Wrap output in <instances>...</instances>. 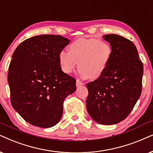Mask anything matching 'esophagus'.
Segmentation results:
<instances>
[{
    "label": "esophagus",
    "instance_id": "1",
    "mask_svg": "<svg viewBox=\"0 0 153 153\" xmlns=\"http://www.w3.org/2000/svg\"><path fill=\"white\" fill-rule=\"evenodd\" d=\"M84 84L85 83L84 82H81V81L80 80H76V87H80V86H82V85H84Z\"/></svg>",
    "mask_w": 153,
    "mask_h": 153
}]
</instances>
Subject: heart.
Segmentation results:
<instances>
[{"label":"heart","mask_w":153,"mask_h":153,"mask_svg":"<svg viewBox=\"0 0 153 153\" xmlns=\"http://www.w3.org/2000/svg\"><path fill=\"white\" fill-rule=\"evenodd\" d=\"M68 50L59 54L62 70L71 74L78 62V74L82 78L97 79L107 70L111 62L113 49L108 42L95 38L78 39L71 42Z\"/></svg>","instance_id":"b5f03b06"}]
</instances>
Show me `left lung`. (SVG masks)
I'll use <instances>...</instances> for the list:
<instances>
[{
    "instance_id": "left-lung-1",
    "label": "left lung",
    "mask_w": 153,
    "mask_h": 153,
    "mask_svg": "<svg viewBox=\"0 0 153 153\" xmlns=\"http://www.w3.org/2000/svg\"><path fill=\"white\" fill-rule=\"evenodd\" d=\"M113 49L107 70L87 84L89 115L97 123L115 125L131 113L142 91L143 66L131 40L115 34L103 36Z\"/></svg>"
}]
</instances>
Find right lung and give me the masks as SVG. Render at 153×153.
Here are the masks:
<instances>
[{
	"label": "right lung",
	"instance_id": "1",
	"mask_svg": "<svg viewBox=\"0 0 153 153\" xmlns=\"http://www.w3.org/2000/svg\"><path fill=\"white\" fill-rule=\"evenodd\" d=\"M70 40L58 35L26 39L14 52L7 81L13 108L31 125L49 128L60 121L63 103L76 80L61 68L59 54Z\"/></svg>",
	"mask_w": 153,
	"mask_h": 153
}]
</instances>
